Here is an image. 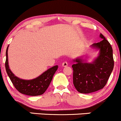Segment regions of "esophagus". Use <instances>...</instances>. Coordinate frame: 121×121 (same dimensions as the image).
<instances>
[{
    "label": "esophagus",
    "instance_id": "1",
    "mask_svg": "<svg viewBox=\"0 0 121 121\" xmlns=\"http://www.w3.org/2000/svg\"><path fill=\"white\" fill-rule=\"evenodd\" d=\"M62 66H63V67H66V66H68V63H67V62H63V63H62Z\"/></svg>",
    "mask_w": 121,
    "mask_h": 121
}]
</instances>
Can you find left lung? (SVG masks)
Returning <instances> with one entry per match:
<instances>
[{
    "label": "left lung",
    "mask_w": 121,
    "mask_h": 121,
    "mask_svg": "<svg viewBox=\"0 0 121 121\" xmlns=\"http://www.w3.org/2000/svg\"><path fill=\"white\" fill-rule=\"evenodd\" d=\"M102 40L93 44V47L100 49L99 56L92 63H84L81 59H77L72 65L73 69V84L77 91L89 93L103 89L114 68L112 48L103 35Z\"/></svg>",
    "instance_id": "obj_1"
}]
</instances>
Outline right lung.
Segmentation results:
<instances>
[{"label":"right lung","instance_id":"obj_1","mask_svg":"<svg viewBox=\"0 0 121 121\" xmlns=\"http://www.w3.org/2000/svg\"><path fill=\"white\" fill-rule=\"evenodd\" d=\"M6 50V59L5 67L7 74L15 89L20 93L29 96H38L43 94L47 89L52 81L54 74L58 69V66H55L45 71L39 77L31 80H25L14 76L9 69L8 65V51Z\"/></svg>","mask_w":121,"mask_h":121}]
</instances>
